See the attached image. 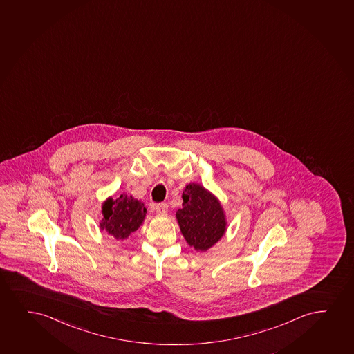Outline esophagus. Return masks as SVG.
Segmentation results:
<instances>
[{
    "mask_svg": "<svg viewBox=\"0 0 354 354\" xmlns=\"http://www.w3.org/2000/svg\"><path fill=\"white\" fill-rule=\"evenodd\" d=\"M167 207L169 206L166 203H158L156 206V211H157L158 214H165L167 212Z\"/></svg>",
    "mask_w": 354,
    "mask_h": 354,
    "instance_id": "34e87169",
    "label": "esophagus"
}]
</instances>
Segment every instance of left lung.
<instances>
[{
	"label": "left lung",
	"instance_id": "obj_1",
	"mask_svg": "<svg viewBox=\"0 0 354 354\" xmlns=\"http://www.w3.org/2000/svg\"><path fill=\"white\" fill-rule=\"evenodd\" d=\"M185 241L195 250L206 251L223 237L226 230L219 201L198 184H188L183 192V208L176 213Z\"/></svg>",
	"mask_w": 354,
	"mask_h": 354
}]
</instances>
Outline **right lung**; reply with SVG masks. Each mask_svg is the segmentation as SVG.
<instances>
[{"label": "right lung", "instance_id": "obj_1", "mask_svg": "<svg viewBox=\"0 0 354 354\" xmlns=\"http://www.w3.org/2000/svg\"><path fill=\"white\" fill-rule=\"evenodd\" d=\"M146 213L142 202L122 194L115 201L110 198L104 203L100 228L116 239H124L141 226Z\"/></svg>", "mask_w": 354, "mask_h": 354}]
</instances>
